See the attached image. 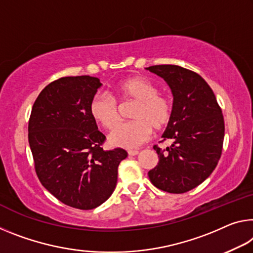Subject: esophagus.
I'll return each instance as SVG.
<instances>
[{
  "mask_svg": "<svg viewBox=\"0 0 253 253\" xmlns=\"http://www.w3.org/2000/svg\"><path fill=\"white\" fill-rule=\"evenodd\" d=\"M138 153H139V152H138L137 150H130V151H128V155H130V156L137 155Z\"/></svg>",
  "mask_w": 253,
  "mask_h": 253,
  "instance_id": "34e87169",
  "label": "esophagus"
}]
</instances>
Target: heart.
<instances>
[{"instance_id": "b5f03b06", "label": "heart", "mask_w": 253, "mask_h": 253, "mask_svg": "<svg viewBox=\"0 0 253 253\" xmlns=\"http://www.w3.org/2000/svg\"><path fill=\"white\" fill-rule=\"evenodd\" d=\"M114 92L123 102H136L130 112L133 122L120 125L109 136L112 145L135 148L150 138L152 128L160 131L171 122L173 103L169 95L159 92L155 83L144 76L134 75L119 81ZM90 115L94 122L107 130H112L120 122L117 102L106 95L98 94L90 102Z\"/></svg>"}]
</instances>
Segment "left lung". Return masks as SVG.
Returning <instances> with one entry per match:
<instances>
[{"instance_id":"8db88e82","label":"left lung","mask_w":253,"mask_h":253,"mask_svg":"<svg viewBox=\"0 0 253 253\" xmlns=\"http://www.w3.org/2000/svg\"><path fill=\"white\" fill-rule=\"evenodd\" d=\"M147 70L161 76L173 94V115L163 141L173 144L162 151L153 148L159 163L148 172L156 188L183 194L210 177L220 159L224 118L213 90L199 74L178 65H154Z\"/></svg>"}]
</instances>
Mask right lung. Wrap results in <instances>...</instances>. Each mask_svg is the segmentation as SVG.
<instances>
[{
    "instance_id": "obj_1",
    "label": "right lung",
    "mask_w": 253,
    "mask_h": 253,
    "mask_svg": "<svg viewBox=\"0 0 253 253\" xmlns=\"http://www.w3.org/2000/svg\"><path fill=\"white\" fill-rule=\"evenodd\" d=\"M101 86L90 75L65 76L40 92L31 109L28 139L39 181L54 197L78 210H93L110 197L123 148L106 151V136L90 115Z\"/></svg>"
}]
</instances>
